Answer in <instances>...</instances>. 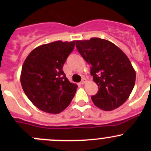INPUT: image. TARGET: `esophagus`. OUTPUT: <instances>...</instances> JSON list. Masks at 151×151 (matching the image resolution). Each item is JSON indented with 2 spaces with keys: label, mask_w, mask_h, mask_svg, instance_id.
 <instances>
[{
  "label": "esophagus",
  "mask_w": 151,
  "mask_h": 151,
  "mask_svg": "<svg viewBox=\"0 0 151 151\" xmlns=\"http://www.w3.org/2000/svg\"><path fill=\"white\" fill-rule=\"evenodd\" d=\"M85 83H86V80H85V78H83V79H82L81 84H82V85H84Z\"/></svg>",
  "instance_id": "obj_1"
}]
</instances>
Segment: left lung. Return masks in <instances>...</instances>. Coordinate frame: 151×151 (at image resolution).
I'll return each mask as SVG.
<instances>
[{
    "mask_svg": "<svg viewBox=\"0 0 151 151\" xmlns=\"http://www.w3.org/2000/svg\"><path fill=\"white\" fill-rule=\"evenodd\" d=\"M76 47L91 65V74L99 87L97 93L91 96L93 104L105 111L121 106L129 98L136 80L127 56L113 43L99 38L77 41Z\"/></svg>",
    "mask_w": 151,
    "mask_h": 151,
    "instance_id": "obj_1",
    "label": "left lung"
}]
</instances>
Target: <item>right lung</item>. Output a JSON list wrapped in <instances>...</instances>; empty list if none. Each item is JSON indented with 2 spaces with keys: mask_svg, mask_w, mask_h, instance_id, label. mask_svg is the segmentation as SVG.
I'll use <instances>...</instances> for the list:
<instances>
[{
  "mask_svg": "<svg viewBox=\"0 0 151 151\" xmlns=\"http://www.w3.org/2000/svg\"><path fill=\"white\" fill-rule=\"evenodd\" d=\"M75 41L52 42L35 48L22 67L20 82L25 95L37 108L48 113L61 112L71 103L77 86L63 71Z\"/></svg>",
  "mask_w": 151,
  "mask_h": 151,
  "instance_id": "obj_1",
  "label": "right lung"
}]
</instances>
